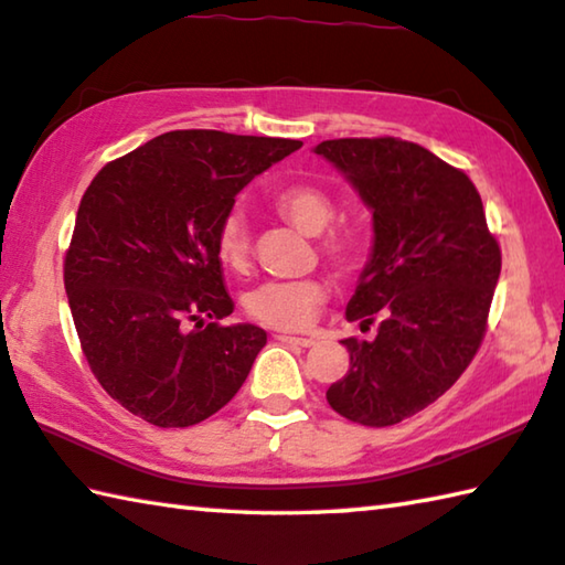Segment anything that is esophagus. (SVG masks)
Here are the masks:
<instances>
[{"mask_svg":"<svg viewBox=\"0 0 565 565\" xmlns=\"http://www.w3.org/2000/svg\"><path fill=\"white\" fill-rule=\"evenodd\" d=\"M276 341L289 343V345H301V348H311V345H316L313 338H299V335H286V333L276 335Z\"/></svg>","mask_w":565,"mask_h":565,"instance_id":"esophagus-1","label":"esophagus"}]
</instances>
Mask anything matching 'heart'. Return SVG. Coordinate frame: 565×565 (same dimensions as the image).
Segmentation results:
<instances>
[{
    "label": "heart",
    "mask_w": 565,
    "mask_h": 565,
    "mask_svg": "<svg viewBox=\"0 0 565 565\" xmlns=\"http://www.w3.org/2000/svg\"><path fill=\"white\" fill-rule=\"evenodd\" d=\"M274 210L289 220L296 230L318 237L328 230L333 222L335 204L331 194L323 192L316 184L296 182L286 184L274 194ZM323 252L338 264L353 262V256L361 247L355 232L338 230L326 234L321 242ZM217 259L230 271H244L249 264L252 239H249V224L244 214L232 212L222 220L217 230ZM328 299V286L311 276V279L299 281H264L244 296V309L254 318L269 328H279V331H306L313 321L321 306Z\"/></svg>",
    "instance_id": "obj_1"
}]
</instances>
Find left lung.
I'll list each match as a JSON object with an SVG mask.
<instances>
[{
    "label": "left lung",
    "mask_w": 565,
    "mask_h": 565,
    "mask_svg": "<svg viewBox=\"0 0 565 565\" xmlns=\"http://www.w3.org/2000/svg\"><path fill=\"white\" fill-rule=\"evenodd\" d=\"M373 212L371 259L345 318L351 367L326 390L338 415L367 427L413 417L467 371L487 331L501 249L465 172L417 142L341 138L313 148Z\"/></svg>",
    "instance_id": "8db88e82"
}]
</instances>
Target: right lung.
<instances>
[{
  "label": "right lung",
  "mask_w": 565,
  "mask_h": 565,
  "mask_svg": "<svg viewBox=\"0 0 565 565\" xmlns=\"http://www.w3.org/2000/svg\"><path fill=\"white\" fill-rule=\"evenodd\" d=\"M301 146L172 130L108 162L88 184L64 284L90 371L128 413L190 427L247 381L266 331L220 323L234 301L214 242L234 198Z\"/></svg>",
  "instance_id": "add662e5"
}]
</instances>
